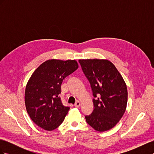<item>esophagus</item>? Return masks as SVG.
<instances>
[{"label": "esophagus", "instance_id": "34e87169", "mask_svg": "<svg viewBox=\"0 0 154 154\" xmlns=\"http://www.w3.org/2000/svg\"><path fill=\"white\" fill-rule=\"evenodd\" d=\"M80 105H81V103H80V101H77L75 103H74V106L75 107H76V108H78L79 106H80Z\"/></svg>", "mask_w": 154, "mask_h": 154}]
</instances>
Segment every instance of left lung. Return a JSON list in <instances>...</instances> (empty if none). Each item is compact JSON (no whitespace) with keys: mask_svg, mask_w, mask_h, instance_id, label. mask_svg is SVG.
Here are the masks:
<instances>
[{"mask_svg":"<svg viewBox=\"0 0 154 154\" xmlns=\"http://www.w3.org/2000/svg\"><path fill=\"white\" fill-rule=\"evenodd\" d=\"M90 83L94 110L85 118L99 132L113 128L123 116L127 103V85L114 65L106 60H79Z\"/></svg>","mask_w":154,"mask_h":154,"instance_id":"obj_1","label":"left lung"}]
</instances>
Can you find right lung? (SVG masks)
I'll return each mask as SVG.
<instances>
[{"label": "right lung", "mask_w": 154, "mask_h": 154, "mask_svg": "<svg viewBox=\"0 0 154 154\" xmlns=\"http://www.w3.org/2000/svg\"><path fill=\"white\" fill-rule=\"evenodd\" d=\"M78 67L75 60H49L32 73L25 91V104L30 118L36 125L53 130L62 123L69 106L58 96L63 80Z\"/></svg>", "instance_id": "add662e5"}]
</instances>
